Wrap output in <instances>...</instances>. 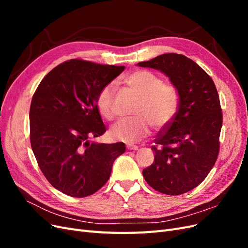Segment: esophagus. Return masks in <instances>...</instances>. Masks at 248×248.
Returning <instances> with one entry per match:
<instances>
[{"mask_svg": "<svg viewBox=\"0 0 248 248\" xmlns=\"http://www.w3.org/2000/svg\"><path fill=\"white\" fill-rule=\"evenodd\" d=\"M127 149L133 150V151H137V150H139V147L138 146H127Z\"/></svg>", "mask_w": 248, "mask_h": 248, "instance_id": "34e87169", "label": "esophagus"}]
</instances>
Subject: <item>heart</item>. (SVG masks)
I'll return each mask as SVG.
<instances>
[{"label":"heart","mask_w":248,"mask_h":248,"mask_svg":"<svg viewBox=\"0 0 248 248\" xmlns=\"http://www.w3.org/2000/svg\"><path fill=\"white\" fill-rule=\"evenodd\" d=\"M124 82L140 97L133 110L136 118L116 123L110 128L109 136L114 140L133 144L149 136V123L160 129L172 121L179 109V94L174 86L163 82L160 77L148 70H136L127 74ZM115 85L109 82L100 90L96 98L97 109L108 121L115 118Z\"/></svg>","instance_id":"heart-1"}]
</instances>
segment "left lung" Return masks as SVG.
Segmentation results:
<instances>
[{
    "label": "left lung",
    "instance_id": "left-lung-1",
    "mask_svg": "<svg viewBox=\"0 0 248 248\" xmlns=\"http://www.w3.org/2000/svg\"><path fill=\"white\" fill-rule=\"evenodd\" d=\"M138 65L160 70L179 94L177 115L157 134L154 162L142 175L161 193H185L204 181L218 156L222 126L218 93L208 73L183 55L163 54Z\"/></svg>",
    "mask_w": 248,
    "mask_h": 248
}]
</instances>
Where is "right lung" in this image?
I'll use <instances>...</instances> for the list:
<instances>
[{"label":"right lung","instance_id":"1","mask_svg":"<svg viewBox=\"0 0 248 248\" xmlns=\"http://www.w3.org/2000/svg\"><path fill=\"white\" fill-rule=\"evenodd\" d=\"M124 66L73 59L41 80L30 108V140L38 166L56 189L73 198L91 196L108 182L123 142L98 144L106 132L96 98Z\"/></svg>","mask_w":248,"mask_h":248}]
</instances>
